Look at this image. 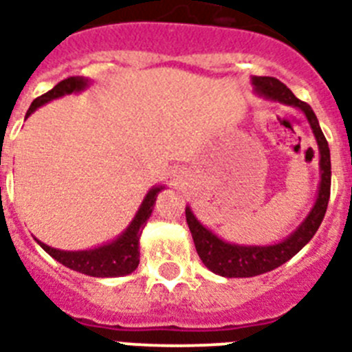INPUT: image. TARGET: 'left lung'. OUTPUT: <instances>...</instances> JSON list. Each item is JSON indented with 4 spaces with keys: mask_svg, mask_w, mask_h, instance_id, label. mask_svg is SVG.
Returning <instances> with one entry per match:
<instances>
[{
    "mask_svg": "<svg viewBox=\"0 0 352 352\" xmlns=\"http://www.w3.org/2000/svg\"><path fill=\"white\" fill-rule=\"evenodd\" d=\"M252 85L257 95L263 98L281 102L285 106L298 107L305 115L318 142L322 179H320V186H318L316 203L303 219V223L292 234L274 245L228 243V241L221 239L219 235H215L210 228H206L193 215L192 208L186 206V223L190 226L195 250H197L201 261L204 263V267L223 278H252V276L270 272L289 261L290 257H294L314 237L322 225L323 217H325L329 197H331V151H329V144L312 107L305 102H301L300 98H296L294 93L287 85L272 76H252Z\"/></svg>",
    "mask_w": 352,
    "mask_h": 352,
    "instance_id": "8db88e82",
    "label": "left lung"
}]
</instances>
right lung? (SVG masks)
I'll return each mask as SVG.
<instances>
[{
    "label": "right lung",
    "mask_w": 352,
    "mask_h": 352,
    "mask_svg": "<svg viewBox=\"0 0 352 352\" xmlns=\"http://www.w3.org/2000/svg\"><path fill=\"white\" fill-rule=\"evenodd\" d=\"M89 85V80L84 76H71V78L62 80L60 84H56L49 93L38 96L32 104H30L29 111L25 115V118H29L32 113L41 107L47 102L60 98L63 95H71V93H80ZM166 186H153L146 193L142 204L138 206L137 214L133 217V221L127 225V228L118 235L117 239L109 241L106 245L95 246L89 250H60V248H52V246L45 245L38 241V245L54 257L58 263H62L63 267L76 270L85 276H93V278H118V276H127L131 274L135 268L138 267V257H140V250H138V239L142 234L144 225L148 223L149 215L153 212V204L157 201L160 190H164Z\"/></svg>",
    "instance_id": "add662e5"
}]
</instances>
